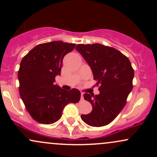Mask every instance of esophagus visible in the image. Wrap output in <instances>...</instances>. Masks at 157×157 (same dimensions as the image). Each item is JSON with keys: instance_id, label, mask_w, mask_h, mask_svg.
I'll return each mask as SVG.
<instances>
[{"instance_id": "esophagus-1", "label": "esophagus", "mask_w": 157, "mask_h": 157, "mask_svg": "<svg viewBox=\"0 0 157 157\" xmlns=\"http://www.w3.org/2000/svg\"><path fill=\"white\" fill-rule=\"evenodd\" d=\"M80 99H81V100H83V99H84V97H83V94H82V93H81Z\"/></svg>"}]
</instances>
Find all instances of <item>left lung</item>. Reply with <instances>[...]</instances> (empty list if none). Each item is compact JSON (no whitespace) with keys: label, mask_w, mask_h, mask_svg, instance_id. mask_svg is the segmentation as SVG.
<instances>
[{"label":"left lung","mask_w":157,"mask_h":157,"mask_svg":"<svg viewBox=\"0 0 157 157\" xmlns=\"http://www.w3.org/2000/svg\"><path fill=\"white\" fill-rule=\"evenodd\" d=\"M76 49L93 72L100 94H84V99L92 105L89 114L81 119L87 125L101 127L111 123L125 107L133 89L134 68L129 59L116 48L100 44H78Z\"/></svg>","instance_id":"8db88e82"}]
</instances>
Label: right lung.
Returning <instances> with one entry per match:
<instances>
[{
	"mask_svg": "<svg viewBox=\"0 0 157 157\" xmlns=\"http://www.w3.org/2000/svg\"><path fill=\"white\" fill-rule=\"evenodd\" d=\"M75 44L52 41L36 46L23 57L17 73L19 93L31 117L39 123L52 124L62 116L68 103H77L80 92L62 89L54 84L60 75L63 59Z\"/></svg>",
	"mask_w": 157,
	"mask_h": 157,
	"instance_id": "add662e5",
	"label": "right lung"
}]
</instances>
